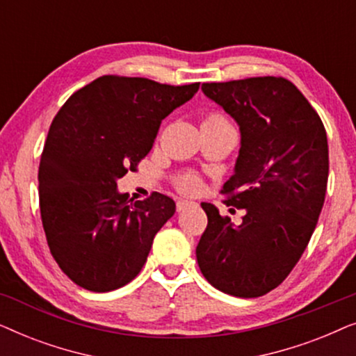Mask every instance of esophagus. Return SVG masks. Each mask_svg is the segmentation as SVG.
<instances>
[{
    "label": "esophagus",
    "instance_id": "1",
    "mask_svg": "<svg viewBox=\"0 0 356 356\" xmlns=\"http://www.w3.org/2000/svg\"><path fill=\"white\" fill-rule=\"evenodd\" d=\"M194 202H191V201H186V199H179V201L177 202V211L178 212H181V211H184V209H188V207H191Z\"/></svg>",
    "mask_w": 356,
    "mask_h": 356
}]
</instances>
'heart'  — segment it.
<instances>
[{"label":"heart","instance_id":"obj_1","mask_svg":"<svg viewBox=\"0 0 356 356\" xmlns=\"http://www.w3.org/2000/svg\"><path fill=\"white\" fill-rule=\"evenodd\" d=\"M204 123H230V121H228L222 113H209L206 118H204ZM175 183H177V188L179 191L186 194L197 193L199 188H201V181H199V178L193 173L179 175V177L175 179Z\"/></svg>","mask_w":356,"mask_h":356}]
</instances>
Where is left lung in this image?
I'll return each instance as SVG.
<instances>
[{
	"mask_svg": "<svg viewBox=\"0 0 356 356\" xmlns=\"http://www.w3.org/2000/svg\"><path fill=\"white\" fill-rule=\"evenodd\" d=\"M202 92L240 126L235 173L220 193L245 216L233 225L216 206L201 204L207 228L196 248L197 264L217 290L257 298L286 279L311 240L327 189V136L285 77L206 82Z\"/></svg>",
	"mask_w": 356,
	"mask_h": 356,
	"instance_id": "obj_1",
	"label": "left lung"
}]
</instances>
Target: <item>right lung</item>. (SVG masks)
Listing matches in <instances>:
<instances>
[{
    "mask_svg": "<svg viewBox=\"0 0 356 356\" xmlns=\"http://www.w3.org/2000/svg\"><path fill=\"white\" fill-rule=\"evenodd\" d=\"M197 89L199 82L102 76L51 121L38 167L40 216L51 256L76 285L111 291L143 269L175 201L160 193L134 201L116 179L136 172L162 120Z\"/></svg>",
    "mask_w": 356,
    "mask_h": 356,
    "instance_id": "obj_1",
    "label": "right lung"
}]
</instances>
